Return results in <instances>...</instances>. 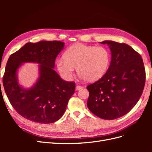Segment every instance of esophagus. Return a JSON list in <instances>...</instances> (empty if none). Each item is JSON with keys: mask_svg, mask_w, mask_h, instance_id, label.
<instances>
[{"mask_svg": "<svg viewBox=\"0 0 152 152\" xmlns=\"http://www.w3.org/2000/svg\"><path fill=\"white\" fill-rule=\"evenodd\" d=\"M82 86H79V85H77V86H76V88H75V89L77 90V91H78V90H80V89H82Z\"/></svg>", "mask_w": 152, "mask_h": 152, "instance_id": "esophagus-1", "label": "esophagus"}]
</instances>
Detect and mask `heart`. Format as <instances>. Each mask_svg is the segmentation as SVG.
Listing matches in <instances>:
<instances>
[{
  "mask_svg": "<svg viewBox=\"0 0 152 152\" xmlns=\"http://www.w3.org/2000/svg\"><path fill=\"white\" fill-rule=\"evenodd\" d=\"M63 59L56 61L57 69L63 79L69 80L76 68L78 75L85 81L92 82L100 79L108 70L111 54L103 46L76 44L69 48Z\"/></svg>",
  "mask_w": 152,
  "mask_h": 152,
  "instance_id": "b5f03b06",
  "label": "heart"
}]
</instances>
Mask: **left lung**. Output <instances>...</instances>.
Segmentation results:
<instances>
[{
    "label": "left lung",
    "instance_id": "left-lung-1",
    "mask_svg": "<svg viewBox=\"0 0 152 152\" xmlns=\"http://www.w3.org/2000/svg\"><path fill=\"white\" fill-rule=\"evenodd\" d=\"M100 43L109 45L111 62L103 77L87 86V106L97 117L113 120L130 112L139 101L145 84V69L141 55L130 45L111 40Z\"/></svg>",
    "mask_w": 152,
    "mask_h": 152
}]
</instances>
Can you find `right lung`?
Masks as SVG:
<instances>
[{
	"label": "right lung",
	"instance_id": "1",
	"mask_svg": "<svg viewBox=\"0 0 152 152\" xmlns=\"http://www.w3.org/2000/svg\"><path fill=\"white\" fill-rule=\"evenodd\" d=\"M63 48L64 42L56 40L28 42L8 59L2 80L4 90L12 107L28 120L40 124L58 121L74 94L75 82L63 80L53 69ZM28 62L40 64L39 77L33 87L24 89L18 83L17 71Z\"/></svg>",
	"mask_w": 152,
	"mask_h": 152
}]
</instances>
